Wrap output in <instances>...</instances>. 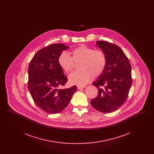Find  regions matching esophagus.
Instances as JSON below:
<instances>
[{
	"label": "esophagus",
	"instance_id": "1",
	"mask_svg": "<svg viewBox=\"0 0 154 154\" xmlns=\"http://www.w3.org/2000/svg\"><path fill=\"white\" fill-rule=\"evenodd\" d=\"M85 87V86H84V85H83V86H81V85H79V86H77V88H78L79 89H83V88H84Z\"/></svg>",
	"mask_w": 154,
	"mask_h": 154
}]
</instances>
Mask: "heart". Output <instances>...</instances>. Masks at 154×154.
Instances as JSON below:
<instances>
[{"label": "heart", "mask_w": 154, "mask_h": 154, "mask_svg": "<svg viewBox=\"0 0 154 154\" xmlns=\"http://www.w3.org/2000/svg\"><path fill=\"white\" fill-rule=\"evenodd\" d=\"M60 67L66 73L73 69L75 63H79L80 70L69 76V81L74 85H83L90 80L92 75L97 77L102 74L107 64L105 54L100 50L85 45H81L72 51V57L66 51H62L58 59Z\"/></svg>", "instance_id": "b5f03b06"}]
</instances>
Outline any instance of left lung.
Wrapping results in <instances>:
<instances>
[{
	"instance_id": "obj_1",
	"label": "left lung",
	"mask_w": 154,
	"mask_h": 154,
	"mask_svg": "<svg viewBox=\"0 0 154 154\" xmlns=\"http://www.w3.org/2000/svg\"><path fill=\"white\" fill-rule=\"evenodd\" d=\"M107 58L105 70L93 83L98 88L97 96L92 100L97 111L109 113L119 109L126 101L132 84L131 65L122 49L116 44L97 41Z\"/></svg>"
}]
</instances>
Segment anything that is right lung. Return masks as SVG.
<instances>
[{"mask_svg":"<svg viewBox=\"0 0 154 154\" xmlns=\"http://www.w3.org/2000/svg\"><path fill=\"white\" fill-rule=\"evenodd\" d=\"M68 48L63 44L49 45L37 52L30 62L28 82L30 94L37 106L50 114L64 110L77 91L76 86L58 89L67 81L58 59L62 51Z\"/></svg>","mask_w":154,"mask_h":154,"instance_id":"obj_1","label":"right lung"}]
</instances>
